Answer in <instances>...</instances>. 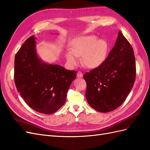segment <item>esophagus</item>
I'll use <instances>...</instances> for the list:
<instances>
[{
	"label": "esophagus",
	"instance_id": "34e87169",
	"mask_svg": "<svg viewBox=\"0 0 150 150\" xmlns=\"http://www.w3.org/2000/svg\"><path fill=\"white\" fill-rule=\"evenodd\" d=\"M76 76H77L78 78H82L83 76V74L81 71H78L77 73V75H76Z\"/></svg>",
	"mask_w": 150,
	"mask_h": 150
}]
</instances>
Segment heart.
<instances>
[{
  "label": "heart",
  "mask_w": 150,
  "mask_h": 150,
  "mask_svg": "<svg viewBox=\"0 0 150 150\" xmlns=\"http://www.w3.org/2000/svg\"><path fill=\"white\" fill-rule=\"evenodd\" d=\"M94 35L80 37L72 42L71 51L66 54L69 63L76 64L78 63L77 56H81L82 63L88 68H94L104 61L107 52L108 44L103 39H97Z\"/></svg>",
  "instance_id": "obj_1"
}]
</instances>
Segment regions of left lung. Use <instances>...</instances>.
I'll return each mask as SVG.
<instances>
[{
    "mask_svg": "<svg viewBox=\"0 0 150 150\" xmlns=\"http://www.w3.org/2000/svg\"><path fill=\"white\" fill-rule=\"evenodd\" d=\"M136 75L134 50L119 31L114 47L106 59L83 75L89 105L103 113L118 108L131 91Z\"/></svg>",
    "mask_w": 150,
    "mask_h": 150,
    "instance_id": "left-lung-1",
    "label": "left lung"
}]
</instances>
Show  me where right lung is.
Listing matches in <instances>:
<instances>
[{
    "mask_svg": "<svg viewBox=\"0 0 150 150\" xmlns=\"http://www.w3.org/2000/svg\"><path fill=\"white\" fill-rule=\"evenodd\" d=\"M76 71L57 64L45 63L35 51V37L25 41L14 59V82L25 102L36 112L51 114L65 101Z\"/></svg>",
    "mask_w": 150,
    "mask_h": 150,
    "instance_id": "obj_1",
    "label": "right lung"
}]
</instances>
